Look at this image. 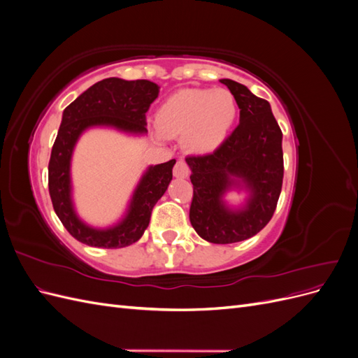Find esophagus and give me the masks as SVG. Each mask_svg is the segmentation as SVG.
<instances>
[{
  "label": "esophagus",
  "instance_id": "34e87169",
  "mask_svg": "<svg viewBox=\"0 0 358 358\" xmlns=\"http://www.w3.org/2000/svg\"><path fill=\"white\" fill-rule=\"evenodd\" d=\"M173 175H175L176 178H180V179L188 178L189 167H188L187 162L183 161V159H179L176 164H175V167H173Z\"/></svg>",
  "mask_w": 358,
  "mask_h": 358
}]
</instances>
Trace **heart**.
I'll return each mask as SVG.
<instances>
[{
  "label": "heart",
  "mask_w": 358,
  "mask_h": 358,
  "mask_svg": "<svg viewBox=\"0 0 358 358\" xmlns=\"http://www.w3.org/2000/svg\"><path fill=\"white\" fill-rule=\"evenodd\" d=\"M237 116V103L229 90H182L159 106L157 129L164 137H180L192 154H208L229 134Z\"/></svg>",
  "instance_id": "b5f03b06"
}]
</instances>
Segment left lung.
Segmentation results:
<instances>
[{
  "mask_svg": "<svg viewBox=\"0 0 358 358\" xmlns=\"http://www.w3.org/2000/svg\"><path fill=\"white\" fill-rule=\"evenodd\" d=\"M241 109V122L221 146L208 155L187 157L192 171L189 221L210 243H234L262 231L272 220L282 189V131L268 101L245 85L222 79ZM243 181L252 199L243 211H230L220 197Z\"/></svg>",
  "mask_w": 358,
  "mask_h": 358,
  "instance_id": "8db88e82",
  "label": "left lung"
}]
</instances>
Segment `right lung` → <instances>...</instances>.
I'll return each mask as SVG.
<instances>
[{
    "instance_id": "obj_1",
    "label": "right lung",
    "mask_w": 358,
    "mask_h": 358,
    "mask_svg": "<svg viewBox=\"0 0 358 358\" xmlns=\"http://www.w3.org/2000/svg\"><path fill=\"white\" fill-rule=\"evenodd\" d=\"M158 85L149 80L109 78L80 94L62 113L49 159V194L53 209L67 231L95 248H124L137 242L148 229L155 203L166 192L176 159L149 167L140 180L125 218L116 227L95 230L83 224L71 203L70 161L73 148L86 128L109 125L127 133H146V112L158 96Z\"/></svg>"
}]
</instances>
